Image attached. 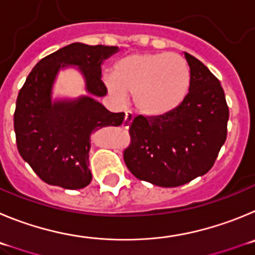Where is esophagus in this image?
<instances>
[{
  "mask_svg": "<svg viewBox=\"0 0 255 255\" xmlns=\"http://www.w3.org/2000/svg\"><path fill=\"white\" fill-rule=\"evenodd\" d=\"M132 121H133V113H132V112L127 111V112H126V116H125V122H123V127L129 128Z\"/></svg>",
  "mask_w": 255,
  "mask_h": 255,
  "instance_id": "obj_1",
  "label": "esophagus"
}]
</instances>
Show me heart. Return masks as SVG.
Instances as JSON below:
<instances>
[{
	"label": "heart",
	"mask_w": 255,
	"mask_h": 255,
	"mask_svg": "<svg viewBox=\"0 0 255 255\" xmlns=\"http://www.w3.org/2000/svg\"><path fill=\"white\" fill-rule=\"evenodd\" d=\"M109 95L123 102L126 94L142 114L162 117L173 113L187 99L190 68L180 54L169 52L132 53L116 62L105 79Z\"/></svg>",
	"instance_id": "obj_1"
}]
</instances>
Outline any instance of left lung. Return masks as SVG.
I'll list each match as a JSON object with an SVG mask.
<instances>
[{"label": "left lung", "instance_id": "obj_1", "mask_svg": "<svg viewBox=\"0 0 255 255\" xmlns=\"http://www.w3.org/2000/svg\"><path fill=\"white\" fill-rule=\"evenodd\" d=\"M184 56L190 68L187 99L166 116H137L123 152L133 175L159 187H179L207 173L228 134L229 107L221 84L196 57Z\"/></svg>", "mask_w": 255, "mask_h": 255}]
</instances>
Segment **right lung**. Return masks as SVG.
I'll list each match as a JSON object with an SVG mask.
<instances>
[{
	"label": "right lung",
	"mask_w": 255,
	"mask_h": 255,
	"mask_svg": "<svg viewBox=\"0 0 255 255\" xmlns=\"http://www.w3.org/2000/svg\"><path fill=\"white\" fill-rule=\"evenodd\" d=\"M118 47L72 43L38 62L16 100L13 128L22 159L43 182L65 189H81L91 182L89 165L91 133L118 127L125 113H112L90 96L52 102V88L59 68L77 66L86 91L107 95L102 81L103 61Z\"/></svg>",
	"instance_id": "obj_1"
}]
</instances>
